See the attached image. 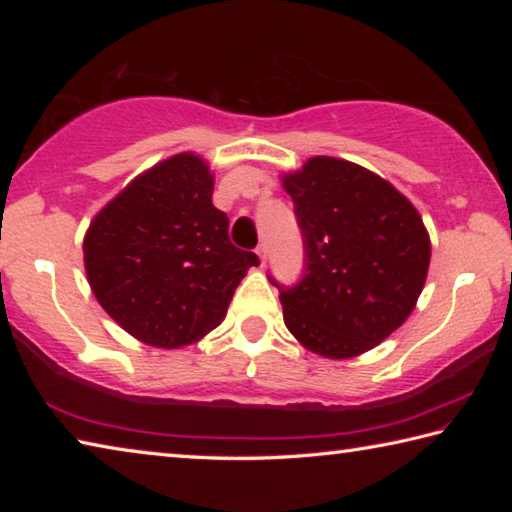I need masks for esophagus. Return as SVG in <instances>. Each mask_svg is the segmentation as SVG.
Listing matches in <instances>:
<instances>
[{"label": "esophagus", "mask_w": 512, "mask_h": 512, "mask_svg": "<svg viewBox=\"0 0 512 512\" xmlns=\"http://www.w3.org/2000/svg\"><path fill=\"white\" fill-rule=\"evenodd\" d=\"M257 255H259V259H262V266H266V257H268L266 244H259V246H257Z\"/></svg>", "instance_id": "34e87169"}]
</instances>
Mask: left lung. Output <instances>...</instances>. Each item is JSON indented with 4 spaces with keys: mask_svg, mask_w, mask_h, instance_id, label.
Masks as SVG:
<instances>
[{
    "mask_svg": "<svg viewBox=\"0 0 512 512\" xmlns=\"http://www.w3.org/2000/svg\"><path fill=\"white\" fill-rule=\"evenodd\" d=\"M282 185L305 244V275L280 289L284 325L307 350L352 359L400 327L427 280L431 241L406 196L359 164L318 155Z\"/></svg>",
    "mask_w": 512,
    "mask_h": 512,
    "instance_id": "8db88e82",
    "label": "left lung"
}]
</instances>
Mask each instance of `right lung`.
<instances>
[{"label":"right lung","instance_id":"add662e5","mask_svg":"<svg viewBox=\"0 0 512 512\" xmlns=\"http://www.w3.org/2000/svg\"><path fill=\"white\" fill-rule=\"evenodd\" d=\"M212 192L207 162L178 153L121 189L85 232L94 298L137 341L171 350L203 339L259 264L232 246Z\"/></svg>","mask_w":512,"mask_h":512}]
</instances>
